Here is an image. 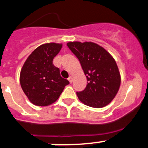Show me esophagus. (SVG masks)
I'll return each instance as SVG.
<instances>
[{
	"label": "esophagus",
	"instance_id": "esophagus-1",
	"mask_svg": "<svg viewBox=\"0 0 148 148\" xmlns=\"http://www.w3.org/2000/svg\"><path fill=\"white\" fill-rule=\"evenodd\" d=\"M68 80H69V82H70L71 84L72 81H73V77H72V76L69 77H68Z\"/></svg>",
	"mask_w": 148,
	"mask_h": 148
}]
</instances>
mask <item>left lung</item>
Instances as JSON below:
<instances>
[{
	"mask_svg": "<svg viewBox=\"0 0 148 148\" xmlns=\"http://www.w3.org/2000/svg\"><path fill=\"white\" fill-rule=\"evenodd\" d=\"M67 45L79 60L88 81L84 90L77 92L79 99L93 108L108 105L116 97L121 83L113 58L96 43L71 42Z\"/></svg>",
	"mask_w": 148,
	"mask_h": 148,
	"instance_id": "8db88e82",
	"label": "left lung"
}]
</instances>
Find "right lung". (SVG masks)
Instances as JSON below:
<instances>
[{
	"mask_svg": "<svg viewBox=\"0 0 148 148\" xmlns=\"http://www.w3.org/2000/svg\"><path fill=\"white\" fill-rule=\"evenodd\" d=\"M62 47L56 43L40 45L32 51L23 66L20 85L34 105L45 106L53 103L69 84L68 80L61 77L59 68L52 63Z\"/></svg>",
	"mask_w": 148,
	"mask_h": 148,
	"instance_id": "add662e5",
	"label": "right lung"
}]
</instances>
